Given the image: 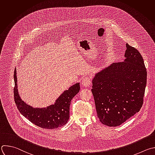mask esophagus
<instances>
[{
    "label": "esophagus",
    "instance_id": "obj_1",
    "mask_svg": "<svg viewBox=\"0 0 155 155\" xmlns=\"http://www.w3.org/2000/svg\"><path fill=\"white\" fill-rule=\"evenodd\" d=\"M81 83H82L83 86H85V87L89 86L91 83V79L88 77H84V78H83Z\"/></svg>",
    "mask_w": 155,
    "mask_h": 155
}]
</instances>
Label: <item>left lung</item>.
I'll return each instance as SVG.
<instances>
[{"label":"left lung","instance_id":"obj_1","mask_svg":"<svg viewBox=\"0 0 155 155\" xmlns=\"http://www.w3.org/2000/svg\"><path fill=\"white\" fill-rule=\"evenodd\" d=\"M125 60L114 63L97 73L92 79L97 116L103 124L117 127L140 111L147 84L143 58L126 44Z\"/></svg>","mask_w":155,"mask_h":155}]
</instances>
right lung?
<instances>
[{
  "label": "right lung",
  "mask_w": 155,
  "mask_h": 155,
  "mask_svg": "<svg viewBox=\"0 0 155 155\" xmlns=\"http://www.w3.org/2000/svg\"><path fill=\"white\" fill-rule=\"evenodd\" d=\"M14 97L19 111L35 125L45 129H55L61 127L69 119V108L73 97L78 93L79 83L71 86L57 98L55 104L47 108H35L28 105L21 100L18 91L16 70L14 73Z\"/></svg>",
  "instance_id": "1"
}]
</instances>
